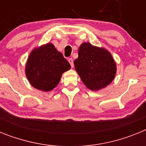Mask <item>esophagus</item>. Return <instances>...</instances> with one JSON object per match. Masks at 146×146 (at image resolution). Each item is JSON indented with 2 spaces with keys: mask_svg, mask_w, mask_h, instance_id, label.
<instances>
[{
  "mask_svg": "<svg viewBox=\"0 0 146 146\" xmlns=\"http://www.w3.org/2000/svg\"><path fill=\"white\" fill-rule=\"evenodd\" d=\"M68 60H69V64H70L71 67H72V68H73V67H74V60H73V59H72V58H70L68 59Z\"/></svg>",
  "mask_w": 146,
  "mask_h": 146,
  "instance_id": "obj_1",
  "label": "esophagus"
}]
</instances>
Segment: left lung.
<instances>
[{"label": "left lung", "instance_id": "obj_1", "mask_svg": "<svg viewBox=\"0 0 146 146\" xmlns=\"http://www.w3.org/2000/svg\"><path fill=\"white\" fill-rule=\"evenodd\" d=\"M74 64L83 83L92 91L108 86L116 73V65L110 53L90 43L80 45Z\"/></svg>", "mask_w": 146, "mask_h": 146}]
</instances>
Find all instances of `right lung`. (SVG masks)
Returning a JSON list of instances; mask_svg holds the SVG:
<instances>
[{"label": "right lung", "mask_w": 146, "mask_h": 146, "mask_svg": "<svg viewBox=\"0 0 146 146\" xmlns=\"http://www.w3.org/2000/svg\"><path fill=\"white\" fill-rule=\"evenodd\" d=\"M70 64L52 44L31 52L25 74L31 84L43 91H50L60 82L62 74L70 69Z\"/></svg>", "instance_id": "right-lung-1"}]
</instances>
